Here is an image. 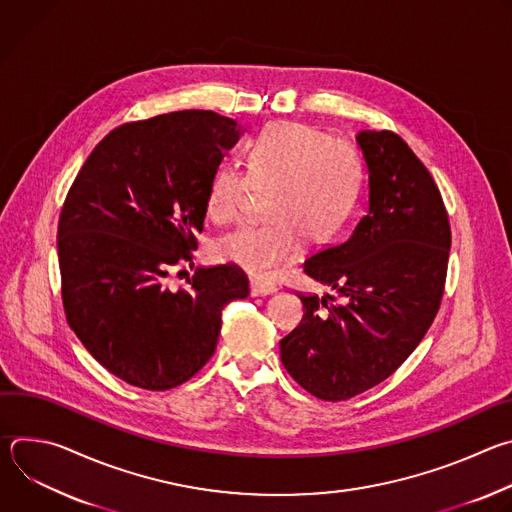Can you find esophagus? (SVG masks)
I'll list each match as a JSON object with an SVG mask.
<instances>
[{
  "label": "esophagus",
  "mask_w": 512,
  "mask_h": 512,
  "mask_svg": "<svg viewBox=\"0 0 512 512\" xmlns=\"http://www.w3.org/2000/svg\"><path fill=\"white\" fill-rule=\"evenodd\" d=\"M277 287L271 281H263V279H253L251 281V296H265V294H273Z\"/></svg>",
  "instance_id": "1"
}]
</instances>
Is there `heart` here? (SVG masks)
I'll return each instance as SVG.
<instances>
[{
  "mask_svg": "<svg viewBox=\"0 0 512 512\" xmlns=\"http://www.w3.org/2000/svg\"><path fill=\"white\" fill-rule=\"evenodd\" d=\"M247 174L218 168L208 184L206 214L218 225L237 221L251 190H269L263 225L241 227L214 245L218 261L253 277H271L308 239L320 245L336 235L356 206L362 162L354 145L318 127L277 121L263 127L245 150Z\"/></svg>",
  "mask_w": 512,
  "mask_h": 512,
  "instance_id": "heart-1",
  "label": "heart"
}]
</instances>
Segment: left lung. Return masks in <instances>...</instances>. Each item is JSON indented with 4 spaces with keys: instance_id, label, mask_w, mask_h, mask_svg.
<instances>
[{
    "instance_id": "obj_1",
    "label": "left lung",
    "mask_w": 512,
    "mask_h": 512,
    "mask_svg": "<svg viewBox=\"0 0 512 512\" xmlns=\"http://www.w3.org/2000/svg\"><path fill=\"white\" fill-rule=\"evenodd\" d=\"M369 210L348 239L322 247L304 271L338 291L298 294L304 318L281 342V362L322 401H346L391 377L440 310L452 245L444 198L395 131H360Z\"/></svg>"
}]
</instances>
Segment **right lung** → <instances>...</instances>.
<instances>
[{
  "mask_svg": "<svg viewBox=\"0 0 512 512\" xmlns=\"http://www.w3.org/2000/svg\"><path fill=\"white\" fill-rule=\"evenodd\" d=\"M239 139L214 111H176L109 131L68 188L58 218L60 296L70 330L121 381L168 391L212 356L223 310L249 296L237 265L192 261L212 174Z\"/></svg>",
  "mask_w": 512,
  "mask_h": 512,
  "instance_id": "1",
  "label": "right lung"
}]
</instances>
